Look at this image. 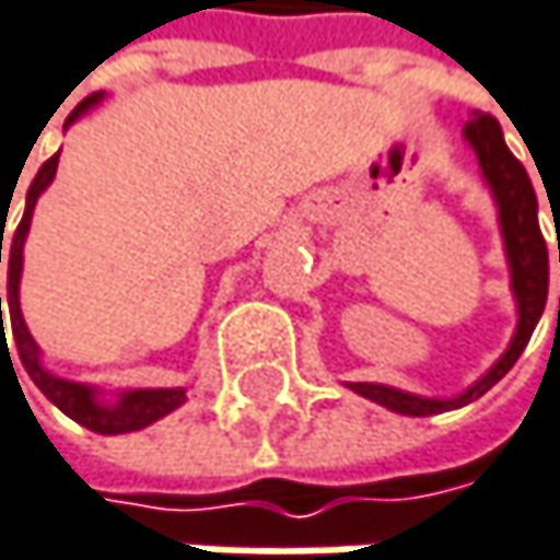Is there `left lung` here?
<instances>
[{
  "label": "left lung",
  "instance_id": "8db88e82",
  "mask_svg": "<svg viewBox=\"0 0 560 560\" xmlns=\"http://www.w3.org/2000/svg\"><path fill=\"white\" fill-rule=\"evenodd\" d=\"M465 137H468L471 150L478 153L481 173L487 178V185H490V191H493L497 211H500V230H503L506 262H510V276H513L520 324H516L510 349L497 359V365L458 397L439 400V397H417V394H407V390H397V387H387V384H349L355 394L382 404L394 413H404V417H432V413L458 410V407H465V404H471L481 394H487L523 355L535 324H538V317L545 311V298H548V246H545V236H541V228H538V198H535L533 182L526 176L523 163L510 153V147L503 140V130H500L493 115H475L465 125Z\"/></svg>",
  "mask_w": 560,
  "mask_h": 560
}]
</instances>
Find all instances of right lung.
<instances>
[{
	"instance_id": "right-lung-1",
	"label": "right lung",
	"mask_w": 560,
	"mask_h": 560,
	"mask_svg": "<svg viewBox=\"0 0 560 560\" xmlns=\"http://www.w3.org/2000/svg\"><path fill=\"white\" fill-rule=\"evenodd\" d=\"M102 102V92L82 98L77 108L70 112L67 125H73L79 115H85L92 105ZM57 163H60V153H54L31 182L25 198V214L19 221V228L12 233V243H9V253H5V266H9V320H12V336H15V349H19V359L25 365V372L31 375V382L44 390V397L50 404H57L70 420H77L79 427L92 432H102V435H118V432H137L156 420H163L166 413H173L176 407L185 404V390L182 387H137V390H121L118 400H102L98 397V387L92 384L67 382V378H57L50 375L44 365H40V349L37 342L31 339V332L25 327V317H22V307H19V281H22V253H25V236L31 228V214H34V205L40 198V191L54 182L57 176ZM5 218V214H2ZM5 233V228H2ZM2 233H0V262H2ZM0 327H2V298H0ZM5 332V330H2ZM9 349V342H5Z\"/></svg>"
}]
</instances>
